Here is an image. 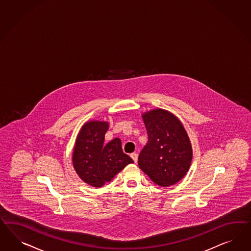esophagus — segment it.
<instances>
[{"label":"esophagus","mask_w":251,"mask_h":251,"mask_svg":"<svg viewBox=\"0 0 251 251\" xmlns=\"http://www.w3.org/2000/svg\"><path fill=\"white\" fill-rule=\"evenodd\" d=\"M130 157L132 158V159L134 160V162L136 163V161H137V158H138V155H137L136 153H132V154L130 155Z\"/></svg>","instance_id":"obj_1"}]
</instances>
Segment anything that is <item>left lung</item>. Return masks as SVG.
I'll list each match as a JSON object with an SVG mask.
<instances>
[{"label": "left lung", "mask_w": 251, "mask_h": 251, "mask_svg": "<svg viewBox=\"0 0 251 251\" xmlns=\"http://www.w3.org/2000/svg\"><path fill=\"white\" fill-rule=\"evenodd\" d=\"M149 140L138 156V166L159 186L177 183L193 158L192 146L179 119L162 109L143 115Z\"/></svg>", "instance_id": "8db88e82"}]
</instances>
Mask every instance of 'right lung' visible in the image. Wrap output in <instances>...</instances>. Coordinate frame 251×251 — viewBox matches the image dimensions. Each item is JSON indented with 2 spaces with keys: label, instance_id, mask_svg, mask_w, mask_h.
I'll return each instance as SVG.
<instances>
[{
  "label": "right lung",
  "instance_id": "add662e5",
  "mask_svg": "<svg viewBox=\"0 0 251 251\" xmlns=\"http://www.w3.org/2000/svg\"><path fill=\"white\" fill-rule=\"evenodd\" d=\"M107 130V123H86L75 143L72 158L74 169L80 179L93 187L102 186L126 165L134 162L123 152L119 138L103 145Z\"/></svg>",
  "mask_w": 251,
  "mask_h": 251
}]
</instances>
